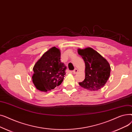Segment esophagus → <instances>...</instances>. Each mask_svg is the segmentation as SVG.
<instances>
[{"label":"esophagus","instance_id":"obj_1","mask_svg":"<svg viewBox=\"0 0 132 132\" xmlns=\"http://www.w3.org/2000/svg\"><path fill=\"white\" fill-rule=\"evenodd\" d=\"M78 70L77 68H75V69H74V70L73 71V74H76V73H77V72H78Z\"/></svg>","mask_w":132,"mask_h":132}]
</instances>
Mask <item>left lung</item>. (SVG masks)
Returning <instances> with one entry per match:
<instances>
[{"label":"left lung","instance_id":"obj_1","mask_svg":"<svg viewBox=\"0 0 132 132\" xmlns=\"http://www.w3.org/2000/svg\"><path fill=\"white\" fill-rule=\"evenodd\" d=\"M78 52L85 62V79L79 85L90 91H97L106 84L110 75L108 61L92 47L79 48Z\"/></svg>","mask_w":132,"mask_h":132}]
</instances>
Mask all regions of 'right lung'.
I'll use <instances>...</instances> for the list:
<instances>
[{"label": "right lung", "mask_w": 132, "mask_h": 132, "mask_svg": "<svg viewBox=\"0 0 132 132\" xmlns=\"http://www.w3.org/2000/svg\"><path fill=\"white\" fill-rule=\"evenodd\" d=\"M59 48L52 47L45 52L33 67L32 82L37 89L47 92L59 86L66 74Z\"/></svg>", "instance_id": "right-lung-1"}]
</instances>
